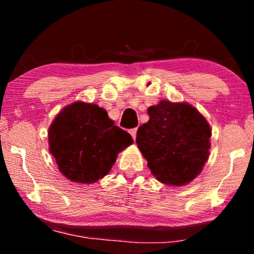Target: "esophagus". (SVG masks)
<instances>
[{"instance_id":"1","label":"esophagus","mask_w":254,"mask_h":254,"mask_svg":"<svg viewBox=\"0 0 254 254\" xmlns=\"http://www.w3.org/2000/svg\"><path fill=\"white\" fill-rule=\"evenodd\" d=\"M136 131H137V128H136V127H134V128H131V130L128 131V133H130V134L132 135L133 140H135V137H136Z\"/></svg>"}]
</instances>
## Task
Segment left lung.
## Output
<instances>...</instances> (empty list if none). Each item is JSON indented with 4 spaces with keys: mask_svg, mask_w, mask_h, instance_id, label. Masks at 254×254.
I'll return each instance as SVG.
<instances>
[{
    "mask_svg": "<svg viewBox=\"0 0 254 254\" xmlns=\"http://www.w3.org/2000/svg\"><path fill=\"white\" fill-rule=\"evenodd\" d=\"M148 113L135 141L151 173L166 185L190 183L208 159L212 131L207 121L187 103L161 101Z\"/></svg>",
    "mask_w": 254,
    "mask_h": 254,
    "instance_id": "8db88e82",
    "label": "left lung"
}]
</instances>
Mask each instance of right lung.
<instances>
[{
    "instance_id": "right-lung-1",
    "label": "right lung",
    "mask_w": 254,
    "mask_h": 254,
    "mask_svg": "<svg viewBox=\"0 0 254 254\" xmlns=\"http://www.w3.org/2000/svg\"><path fill=\"white\" fill-rule=\"evenodd\" d=\"M49 150L65 177L91 184L109 174L118 153L133 140L114 126L105 110L96 104L75 102L66 106L51 123Z\"/></svg>"
}]
</instances>
